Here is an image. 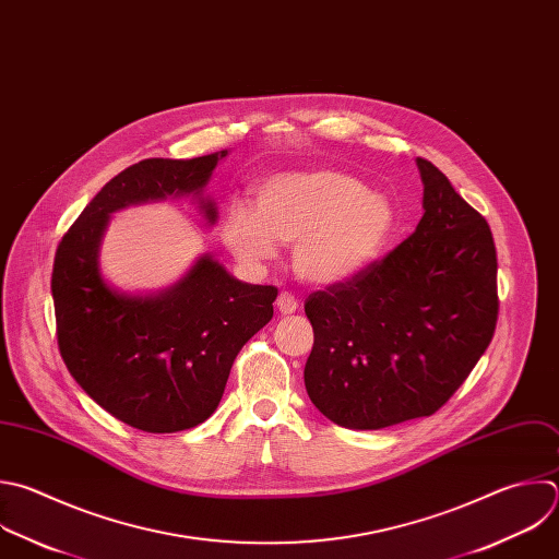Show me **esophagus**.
<instances>
[{"label": "esophagus", "instance_id": "34e87169", "mask_svg": "<svg viewBox=\"0 0 559 559\" xmlns=\"http://www.w3.org/2000/svg\"><path fill=\"white\" fill-rule=\"evenodd\" d=\"M276 309L283 313V316H289L298 309V300L289 294V292H281L278 298H276Z\"/></svg>", "mask_w": 559, "mask_h": 559}]
</instances>
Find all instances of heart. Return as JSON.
Instances as JSON below:
<instances>
[{
	"label": "heart",
	"instance_id": "obj_1",
	"mask_svg": "<svg viewBox=\"0 0 559 559\" xmlns=\"http://www.w3.org/2000/svg\"><path fill=\"white\" fill-rule=\"evenodd\" d=\"M397 228L393 202L335 168H292L257 186V209L233 202L224 243L248 265H265L294 243L292 265L309 285H340L386 252Z\"/></svg>",
	"mask_w": 559,
	"mask_h": 559
}]
</instances>
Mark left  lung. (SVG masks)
I'll return each mask as SVG.
<instances>
[{
	"label": "left lung",
	"instance_id": "1",
	"mask_svg": "<svg viewBox=\"0 0 559 559\" xmlns=\"http://www.w3.org/2000/svg\"><path fill=\"white\" fill-rule=\"evenodd\" d=\"M424 217L389 257L305 302L311 404L348 430L435 415L467 380L498 320L496 246L450 179L417 157Z\"/></svg>",
	"mask_w": 559,
	"mask_h": 559
}]
</instances>
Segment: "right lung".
<instances>
[{
	"instance_id": "obj_1",
	"label": "right lung",
	"mask_w": 559,
	"mask_h": 559,
	"mask_svg": "<svg viewBox=\"0 0 559 559\" xmlns=\"http://www.w3.org/2000/svg\"><path fill=\"white\" fill-rule=\"evenodd\" d=\"M228 148L193 159H142L114 179L63 235L52 298L61 357L76 384L122 424L153 435L204 424L219 406L241 346L272 316L278 289L235 278L213 254L166 289L133 294L107 283L100 243L114 213L191 198L209 226L206 186Z\"/></svg>"
}]
</instances>
